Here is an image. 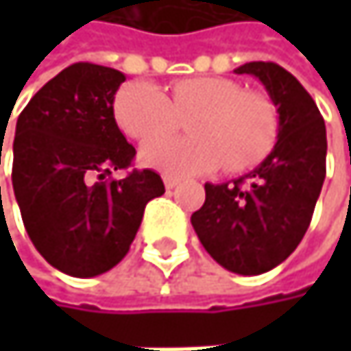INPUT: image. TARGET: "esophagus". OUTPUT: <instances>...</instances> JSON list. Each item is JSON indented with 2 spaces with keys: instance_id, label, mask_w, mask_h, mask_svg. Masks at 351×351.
I'll return each instance as SVG.
<instances>
[{
  "instance_id": "obj_1",
  "label": "esophagus",
  "mask_w": 351,
  "mask_h": 351,
  "mask_svg": "<svg viewBox=\"0 0 351 351\" xmlns=\"http://www.w3.org/2000/svg\"><path fill=\"white\" fill-rule=\"evenodd\" d=\"M178 184H180V178H178V176H165V186H167V189H175Z\"/></svg>"
}]
</instances>
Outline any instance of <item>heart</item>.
<instances>
[{
    "label": "heart",
    "instance_id": "b5f03b06",
    "mask_svg": "<svg viewBox=\"0 0 351 351\" xmlns=\"http://www.w3.org/2000/svg\"><path fill=\"white\" fill-rule=\"evenodd\" d=\"M121 132L138 142H152L189 117L186 138L148 144L142 162L167 175H201L223 162L240 173L260 162L274 146L278 119L274 106L260 93L244 91L223 77H189L173 83V99L148 81L119 89L113 104Z\"/></svg>",
    "mask_w": 351,
    "mask_h": 351
}]
</instances>
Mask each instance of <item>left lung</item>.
<instances>
[{
  "instance_id": "left-lung-1",
  "label": "left lung",
  "mask_w": 351,
  "mask_h": 351,
  "mask_svg": "<svg viewBox=\"0 0 351 351\" xmlns=\"http://www.w3.org/2000/svg\"><path fill=\"white\" fill-rule=\"evenodd\" d=\"M278 113L272 152L232 182H205V203L191 223L209 256L226 270L254 276L285 262L301 244L323 180L327 136L313 97L282 66L245 62Z\"/></svg>"
}]
</instances>
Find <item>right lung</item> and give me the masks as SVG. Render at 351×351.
Listing matches in <instances>:
<instances>
[{"label": "right lung", "mask_w": 351, "mask_h": 351, "mask_svg": "<svg viewBox=\"0 0 351 351\" xmlns=\"http://www.w3.org/2000/svg\"><path fill=\"white\" fill-rule=\"evenodd\" d=\"M125 75L75 62L50 79L16 123L12 182L24 228L56 270L89 278L128 254L150 199L165 193L150 169H128L136 148L113 117ZM1 156V148H0Z\"/></svg>", "instance_id": "1"}]
</instances>
